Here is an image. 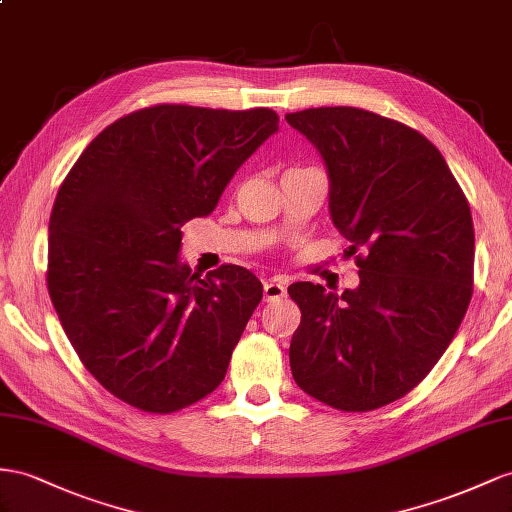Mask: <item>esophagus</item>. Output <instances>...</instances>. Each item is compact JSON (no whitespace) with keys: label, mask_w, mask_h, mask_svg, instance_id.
<instances>
[{"label":"esophagus","mask_w":512,"mask_h":512,"mask_svg":"<svg viewBox=\"0 0 512 512\" xmlns=\"http://www.w3.org/2000/svg\"><path fill=\"white\" fill-rule=\"evenodd\" d=\"M287 294L283 283H274V281H266L264 283V300L266 303H277L283 296Z\"/></svg>","instance_id":"34e87169"}]
</instances>
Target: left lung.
Segmentation results:
<instances>
[{
  "label": "left lung",
  "mask_w": 512,
  "mask_h": 512,
  "mask_svg": "<svg viewBox=\"0 0 512 512\" xmlns=\"http://www.w3.org/2000/svg\"><path fill=\"white\" fill-rule=\"evenodd\" d=\"M329 173V212L352 242L359 285L300 281L290 344L296 385L339 411L406 396L435 368L474 292V222L443 155L419 131L359 108L285 114Z\"/></svg>",
  "instance_id": "1"
}]
</instances>
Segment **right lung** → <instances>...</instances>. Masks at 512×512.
Here are the masks:
<instances>
[{"label":"right lung","mask_w":512,"mask_h":512,"mask_svg":"<svg viewBox=\"0 0 512 512\" xmlns=\"http://www.w3.org/2000/svg\"><path fill=\"white\" fill-rule=\"evenodd\" d=\"M277 131L268 108H144L103 129L62 181L49 296L77 357L119 400L173 413L225 378L264 287L242 266L192 272L181 227L212 214Z\"/></svg>","instance_id":"1"}]
</instances>
